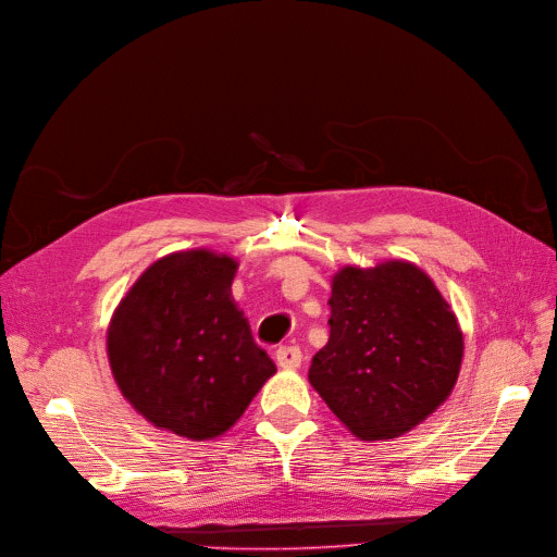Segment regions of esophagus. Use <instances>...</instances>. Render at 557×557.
<instances>
[{"label": "esophagus", "mask_w": 557, "mask_h": 557, "mask_svg": "<svg viewBox=\"0 0 557 557\" xmlns=\"http://www.w3.org/2000/svg\"><path fill=\"white\" fill-rule=\"evenodd\" d=\"M275 360L282 369H298L302 362V354L298 346H280L275 354Z\"/></svg>", "instance_id": "34e87169"}]
</instances>
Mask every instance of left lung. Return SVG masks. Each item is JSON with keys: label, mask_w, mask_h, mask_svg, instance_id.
Segmentation results:
<instances>
[{"label": "left lung", "mask_w": 557, "mask_h": 557, "mask_svg": "<svg viewBox=\"0 0 557 557\" xmlns=\"http://www.w3.org/2000/svg\"><path fill=\"white\" fill-rule=\"evenodd\" d=\"M331 339L312 358L310 383L362 441L408 434L457 385L463 333L422 268L389 259L333 275Z\"/></svg>", "instance_id": "left-lung-1"}]
</instances>
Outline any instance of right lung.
<instances>
[{
	"mask_svg": "<svg viewBox=\"0 0 557 557\" xmlns=\"http://www.w3.org/2000/svg\"><path fill=\"white\" fill-rule=\"evenodd\" d=\"M238 261L209 247L153 261L108 325L121 395L160 431L213 441L277 369L232 298Z\"/></svg>",
	"mask_w": 557,
	"mask_h": 557,
	"instance_id": "right-lung-1",
	"label": "right lung"
}]
</instances>
